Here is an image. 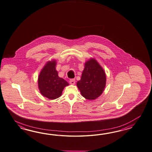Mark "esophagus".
Returning <instances> with one entry per match:
<instances>
[{
    "instance_id": "obj_1",
    "label": "esophagus",
    "mask_w": 152,
    "mask_h": 152,
    "mask_svg": "<svg viewBox=\"0 0 152 152\" xmlns=\"http://www.w3.org/2000/svg\"><path fill=\"white\" fill-rule=\"evenodd\" d=\"M69 82H70V84H72V85H74V84H75V80L74 78L70 79Z\"/></svg>"
}]
</instances>
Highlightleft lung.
<instances>
[{
	"label": "left lung",
	"mask_w": 152,
	"mask_h": 152,
	"mask_svg": "<svg viewBox=\"0 0 152 152\" xmlns=\"http://www.w3.org/2000/svg\"><path fill=\"white\" fill-rule=\"evenodd\" d=\"M106 75L104 70L94 59L85 63L81 80L77 86L81 94L88 100H94L104 91L106 85Z\"/></svg>",
	"instance_id": "obj_1"
}]
</instances>
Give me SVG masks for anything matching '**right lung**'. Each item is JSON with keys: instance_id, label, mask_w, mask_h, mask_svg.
Instances as JSON below:
<instances>
[{"instance_id": "add662e5", "label": "right lung", "mask_w": 152, "mask_h": 152, "mask_svg": "<svg viewBox=\"0 0 152 152\" xmlns=\"http://www.w3.org/2000/svg\"><path fill=\"white\" fill-rule=\"evenodd\" d=\"M56 65L55 61L47 62L38 78V86L41 94L50 100L60 97L64 87L69 85L68 82L58 76Z\"/></svg>"}]
</instances>
